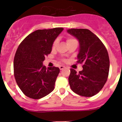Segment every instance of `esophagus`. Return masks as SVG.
<instances>
[{
	"instance_id": "1",
	"label": "esophagus",
	"mask_w": 122,
	"mask_h": 122,
	"mask_svg": "<svg viewBox=\"0 0 122 122\" xmlns=\"http://www.w3.org/2000/svg\"><path fill=\"white\" fill-rule=\"evenodd\" d=\"M65 68H66V67H65V66H60V70H63V69H64Z\"/></svg>"
}]
</instances>
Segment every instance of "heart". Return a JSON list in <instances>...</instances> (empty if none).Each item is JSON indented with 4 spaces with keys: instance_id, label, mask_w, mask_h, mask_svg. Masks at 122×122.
<instances>
[{
    "instance_id": "1",
    "label": "heart",
    "mask_w": 122,
    "mask_h": 122,
    "mask_svg": "<svg viewBox=\"0 0 122 122\" xmlns=\"http://www.w3.org/2000/svg\"><path fill=\"white\" fill-rule=\"evenodd\" d=\"M74 40H76V39H74V38H67V43L68 44V43L72 41H74ZM56 44H57V40H55V41H54L53 42V44H52V48H54L55 47Z\"/></svg>"
}]
</instances>
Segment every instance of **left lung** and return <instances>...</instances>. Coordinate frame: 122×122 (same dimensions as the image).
Here are the masks:
<instances>
[{
	"label": "left lung",
	"mask_w": 122,
	"mask_h": 122,
	"mask_svg": "<svg viewBox=\"0 0 122 122\" xmlns=\"http://www.w3.org/2000/svg\"><path fill=\"white\" fill-rule=\"evenodd\" d=\"M67 32L78 40L77 62L83 64V70L78 73L70 69V87L78 95L92 97L102 89L107 80L110 67L107 51L100 39L88 29H70Z\"/></svg>",
	"instance_id": "left-lung-1"
}]
</instances>
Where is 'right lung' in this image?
I'll list each match as a JSON object with an SVG mask.
<instances>
[{
	"label": "right lung",
	"instance_id": "obj_1",
	"mask_svg": "<svg viewBox=\"0 0 122 122\" xmlns=\"http://www.w3.org/2000/svg\"><path fill=\"white\" fill-rule=\"evenodd\" d=\"M62 28L39 29L29 34L18 46L13 61L14 76L23 94L39 99L55 88L58 67L46 68L45 56L51 53L52 44L63 30Z\"/></svg>",
	"mask_w": 122,
	"mask_h": 122
}]
</instances>
